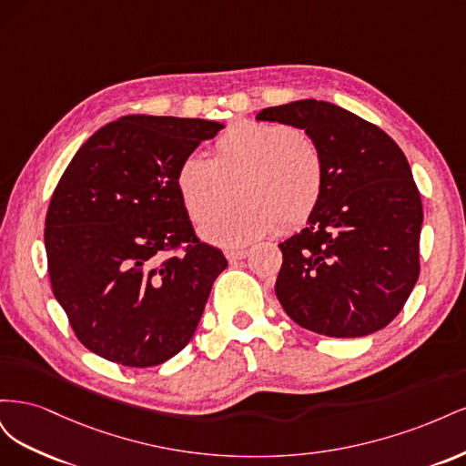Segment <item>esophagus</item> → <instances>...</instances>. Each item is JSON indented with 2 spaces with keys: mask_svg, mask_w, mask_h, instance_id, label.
Here are the masks:
<instances>
[{
  "mask_svg": "<svg viewBox=\"0 0 466 466\" xmlns=\"http://www.w3.org/2000/svg\"><path fill=\"white\" fill-rule=\"evenodd\" d=\"M248 248H238V250H225V257H228L229 262H235V260H243L248 257Z\"/></svg>",
  "mask_w": 466,
  "mask_h": 466,
  "instance_id": "esophagus-1",
  "label": "esophagus"
}]
</instances>
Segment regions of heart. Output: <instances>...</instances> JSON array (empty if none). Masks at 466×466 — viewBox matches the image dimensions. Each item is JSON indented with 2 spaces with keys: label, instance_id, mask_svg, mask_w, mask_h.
I'll list each match as a JSON object with an SVG mask.
<instances>
[{
  "label": "heart",
  "instance_id": "b5f03b06",
  "mask_svg": "<svg viewBox=\"0 0 466 466\" xmlns=\"http://www.w3.org/2000/svg\"><path fill=\"white\" fill-rule=\"evenodd\" d=\"M216 157L188 153L177 168V188L188 216L206 221L227 203L238 177L241 208L209 220L200 235L225 248L245 247L279 228L293 231L317 211L327 165L315 139L281 122L238 120L216 139Z\"/></svg>",
  "mask_w": 466,
  "mask_h": 466
}]
</instances>
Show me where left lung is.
Wrapping results in <instances>:
<instances>
[{
  "label": "left lung",
  "instance_id": "8db88e82",
  "mask_svg": "<svg viewBox=\"0 0 466 466\" xmlns=\"http://www.w3.org/2000/svg\"><path fill=\"white\" fill-rule=\"evenodd\" d=\"M315 139L327 187L307 228L279 243L276 295L299 327L332 338L385 329L420 276V192L402 149L375 124L332 103L264 108Z\"/></svg>",
  "mask_w": 466,
  "mask_h": 466
}]
</instances>
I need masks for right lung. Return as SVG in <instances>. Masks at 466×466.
Returning a JSON list of instances; mask_svg holds the SVG:
<instances>
[{"instance_id":"obj_1","label":"right lung","mask_w":466,"mask_h":466,"mask_svg":"<svg viewBox=\"0 0 466 466\" xmlns=\"http://www.w3.org/2000/svg\"><path fill=\"white\" fill-rule=\"evenodd\" d=\"M221 128L130 115L96 130L69 161L48 206L45 245L54 298L93 354L153 368L194 336L228 260L196 237L177 168Z\"/></svg>"}]
</instances>
